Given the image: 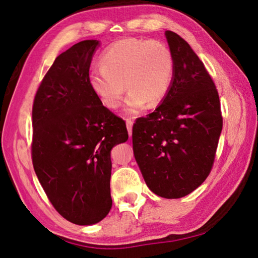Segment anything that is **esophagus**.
Instances as JSON below:
<instances>
[{
  "label": "esophagus",
  "instance_id": "34e87169",
  "mask_svg": "<svg viewBox=\"0 0 258 258\" xmlns=\"http://www.w3.org/2000/svg\"><path fill=\"white\" fill-rule=\"evenodd\" d=\"M126 127H127V131H128V134L130 137H132V127H133V120L131 118H127L126 119Z\"/></svg>",
  "mask_w": 258,
  "mask_h": 258
}]
</instances>
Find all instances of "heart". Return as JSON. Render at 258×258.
Returning <instances> with one entry per match:
<instances>
[{"mask_svg": "<svg viewBox=\"0 0 258 258\" xmlns=\"http://www.w3.org/2000/svg\"><path fill=\"white\" fill-rule=\"evenodd\" d=\"M100 64L101 68L87 77L90 89L104 107L115 110L126 87L130 91L125 103L127 113H137L147 103L158 106L171 89L175 68L165 43L139 38L112 43L100 55Z\"/></svg>", "mask_w": 258, "mask_h": 258, "instance_id": "1", "label": "heart"}]
</instances>
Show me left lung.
<instances>
[{
	"label": "left lung",
	"mask_w": 258,
	"mask_h": 258,
	"mask_svg": "<svg viewBox=\"0 0 258 258\" xmlns=\"http://www.w3.org/2000/svg\"><path fill=\"white\" fill-rule=\"evenodd\" d=\"M174 58L171 89L154 112L135 120L133 151L157 196L182 198L206 180L223 126L216 86L187 42L166 30Z\"/></svg>",
	"instance_id": "obj_1"
}]
</instances>
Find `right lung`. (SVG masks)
<instances>
[{"mask_svg": "<svg viewBox=\"0 0 258 258\" xmlns=\"http://www.w3.org/2000/svg\"><path fill=\"white\" fill-rule=\"evenodd\" d=\"M98 45L82 41L56 56L32 111L35 173L55 211L78 225L108 215L110 151L128 139L125 121L99 101L87 82Z\"/></svg>", "mask_w": 258, "mask_h": 258, "instance_id": "obj_1", "label": "right lung"}]
</instances>
